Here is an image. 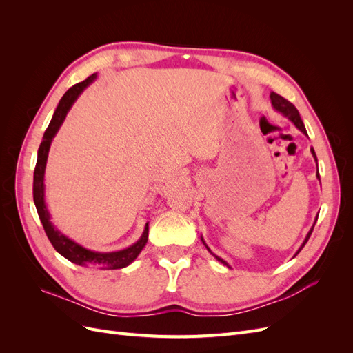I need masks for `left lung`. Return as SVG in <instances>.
<instances>
[{"label":"left lung","instance_id":"8db88e82","mask_svg":"<svg viewBox=\"0 0 353 353\" xmlns=\"http://www.w3.org/2000/svg\"><path fill=\"white\" fill-rule=\"evenodd\" d=\"M270 97H271V103H272V108L276 110V112H280L283 116H285L287 117V119H290L293 123H294V126L297 128V130L299 131H302L305 135H307V132H306V128H305V125H303V122H302V119H301V114H299V112H297V109L294 108V105L290 103V101H287L285 99H283L281 97V95H279V94H275V92H271V95H270ZM311 153H312V156H314V159H315V162H316V154H315V152H314V148H311ZM316 166H318V163H316ZM316 178L319 179V174L316 172ZM316 219L318 218H315V222H316ZM315 222H314V225H312V228L311 230H309V232L306 234V237H305V240H303V243H302V245H301V248H299V250H297V253L299 252H301L302 249H303V245L306 244V241L309 240V237H311V234H312V231H314V227H315ZM201 241H203V244H205L206 245V249L210 252V249L208 248V244L205 243V240H203V237H201ZM212 253V252H210ZM296 253V254H297ZM213 254V253H212ZM294 254V256H296ZM213 256H215V258H216V261H219L221 263H223V265H227L228 266V268H231V266L225 262V261H223L222 258H219V256H216V254H213Z\"/></svg>","mask_w":353,"mask_h":353}]
</instances>
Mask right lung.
<instances>
[{
  "mask_svg": "<svg viewBox=\"0 0 353 353\" xmlns=\"http://www.w3.org/2000/svg\"><path fill=\"white\" fill-rule=\"evenodd\" d=\"M95 79H97V73H92L91 77H88L85 81L73 85L72 88H69L66 94L61 97V100L59 101L57 109L51 117V122L47 128V131L44 132L42 143L38 148V159H37V166L34 172V203L37 206V212L41 219L42 227H44L52 248H54L61 256H65L68 261L82 266H97L100 270H121L132 263L137 259V256L140 254L141 250L144 249V245L148 240V222L145 223L141 237L138 239L137 243L130 245V248L116 250V252H94L90 249H85L83 245L73 241L72 239L66 237L61 231H59L54 227V223L51 222L50 212L46 206L44 175H46L47 159H48V152H50V145L52 143V138L56 137L61 123L65 122L66 114L70 110L73 103L77 101V99L82 94V91Z\"/></svg>",
  "mask_w": 353,
  "mask_h": 353,
  "instance_id": "obj_1",
  "label": "right lung"
}]
</instances>
